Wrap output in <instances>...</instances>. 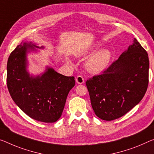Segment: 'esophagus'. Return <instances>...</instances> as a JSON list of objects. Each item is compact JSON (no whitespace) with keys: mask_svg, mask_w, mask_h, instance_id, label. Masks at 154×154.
Instances as JSON below:
<instances>
[{"mask_svg":"<svg viewBox=\"0 0 154 154\" xmlns=\"http://www.w3.org/2000/svg\"><path fill=\"white\" fill-rule=\"evenodd\" d=\"M75 81H76L77 83L79 84H82L84 82V78L80 75H78V76L75 78Z\"/></svg>","mask_w":154,"mask_h":154,"instance_id":"obj_1","label":"esophagus"}]
</instances>
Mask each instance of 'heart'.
Returning <instances> with one entry per match:
<instances>
[{"label": "heart", "instance_id": "heart-1", "mask_svg": "<svg viewBox=\"0 0 154 154\" xmlns=\"http://www.w3.org/2000/svg\"><path fill=\"white\" fill-rule=\"evenodd\" d=\"M91 50H85L81 54L82 56H85L89 54ZM111 54L107 49H102L95 54H94L89 59L86 64L87 68L91 72L97 73L103 71L107 67L110 60Z\"/></svg>", "mask_w": 154, "mask_h": 154}]
</instances>
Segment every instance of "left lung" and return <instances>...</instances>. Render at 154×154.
<instances>
[{"instance_id":"1","label":"left lung","mask_w":154,"mask_h":154,"mask_svg":"<svg viewBox=\"0 0 154 154\" xmlns=\"http://www.w3.org/2000/svg\"><path fill=\"white\" fill-rule=\"evenodd\" d=\"M149 67L148 54L134 38L133 45L107 69L87 80L91 104L97 116L111 121L138 105L147 89Z\"/></svg>"}]
</instances>
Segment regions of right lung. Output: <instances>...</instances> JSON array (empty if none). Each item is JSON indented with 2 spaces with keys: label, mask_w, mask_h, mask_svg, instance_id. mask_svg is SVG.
<instances>
[{
  "label": "right lung",
  "mask_w": 154,
  "mask_h": 154,
  "mask_svg": "<svg viewBox=\"0 0 154 154\" xmlns=\"http://www.w3.org/2000/svg\"><path fill=\"white\" fill-rule=\"evenodd\" d=\"M20 44L10 54L7 65V85L11 98L28 116L43 122H55L62 115L66 99L75 85L74 76L47 68L42 75L30 76L26 70L28 49Z\"/></svg>",
  "instance_id": "add662e5"
}]
</instances>
